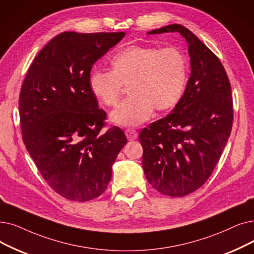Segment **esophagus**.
I'll return each instance as SVG.
<instances>
[{
    "mask_svg": "<svg viewBox=\"0 0 254 254\" xmlns=\"http://www.w3.org/2000/svg\"><path fill=\"white\" fill-rule=\"evenodd\" d=\"M125 133H126V136H127V138L128 140H135V139H137V137H138V133H137V131H136L135 129L127 128V129L125 130Z\"/></svg>",
    "mask_w": 254,
    "mask_h": 254,
    "instance_id": "esophagus-1",
    "label": "esophagus"
}]
</instances>
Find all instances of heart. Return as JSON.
<instances>
[{
  "mask_svg": "<svg viewBox=\"0 0 254 254\" xmlns=\"http://www.w3.org/2000/svg\"><path fill=\"white\" fill-rule=\"evenodd\" d=\"M113 70L93 69L89 87L106 106H115L123 85H128L127 100L111 113V120L123 127H137L150 118L153 108L164 111L174 107L187 82L184 55L175 48L133 46L113 57Z\"/></svg>",
  "mask_w": 254,
  "mask_h": 254,
  "instance_id": "1",
  "label": "heart"
}]
</instances>
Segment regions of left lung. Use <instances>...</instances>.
Listing matches in <instances>:
<instances>
[{
	"mask_svg": "<svg viewBox=\"0 0 254 254\" xmlns=\"http://www.w3.org/2000/svg\"><path fill=\"white\" fill-rule=\"evenodd\" d=\"M178 32L188 43L191 74L171 113L139 134L142 167L158 192L188 195L207 181L233 127V97L222 63L196 35L172 24L147 34Z\"/></svg>",
	"mask_w": 254,
	"mask_h": 254,
	"instance_id": "1",
	"label": "left lung"
}]
</instances>
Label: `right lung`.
I'll list each match as a JSON object with an SVG mask.
<instances>
[{"instance_id":"right-lung-1","label":"right lung","mask_w":254,"mask_h":254,"mask_svg":"<svg viewBox=\"0 0 254 254\" xmlns=\"http://www.w3.org/2000/svg\"><path fill=\"white\" fill-rule=\"evenodd\" d=\"M125 32H62L32 62L19 94L23 140L51 188L72 201L102 195L127 143L123 129L102 131L106 112L90 90L92 65Z\"/></svg>"}]
</instances>
